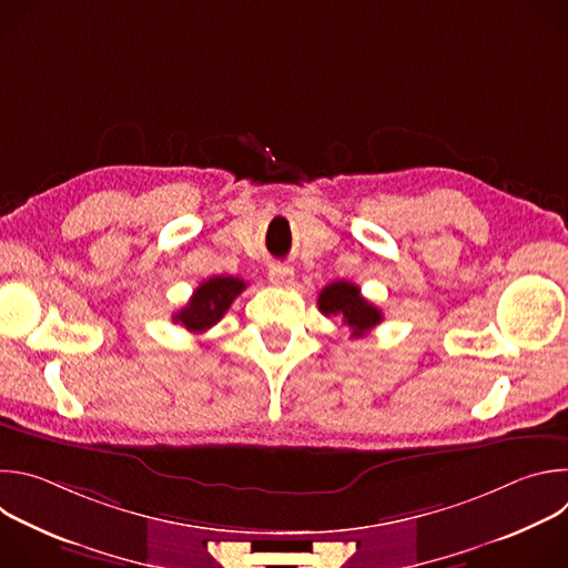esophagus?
I'll return each instance as SVG.
<instances>
[{
	"instance_id": "1",
	"label": "esophagus",
	"mask_w": 568,
	"mask_h": 568,
	"mask_svg": "<svg viewBox=\"0 0 568 568\" xmlns=\"http://www.w3.org/2000/svg\"><path fill=\"white\" fill-rule=\"evenodd\" d=\"M270 281L278 287H290L294 283V270L290 265H272Z\"/></svg>"
}]
</instances>
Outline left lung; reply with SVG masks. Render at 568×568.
Wrapping results in <instances>:
<instances>
[{
    "label": "left lung",
    "mask_w": 568,
    "mask_h": 568,
    "mask_svg": "<svg viewBox=\"0 0 568 568\" xmlns=\"http://www.w3.org/2000/svg\"><path fill=\"white\" fill-rule=\"evenodd\" d=\"M316 303L326 316H342L353 337H364L382 321V310L368 303L359 287L348 281H335L323 287Z\"/></svg>",
    "instance_id": "obj_1"
}]
</instances>
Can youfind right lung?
<instances>
[{"label": "right lung", "instance_id": "1", "mask_svg": "<svg viewBox=\"0 0 568 568\" xmlns=\"http://www.w3.org/2000/svg\"><path fill=\"white\" fill-rule=\"evenodd\" d=\"M245 287L247 283L242 278L213 276L193 292L191 301L178 314H173V321L182 323L189 333H206L224 316L235 296Z\"/></svg>", "mask_w": 568, "mask_h": 568}]
</instances>
